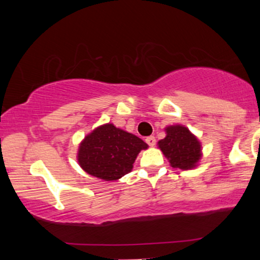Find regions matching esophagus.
<instances>
[{
	"label": "esophagus",
	"mask_w": 260,
	"mask_h": 260,
	"mask_svg": "<svg viewBox=\"0 0 260 260\" xmlns=\"http://www.w3.org/2000/svg\"><path fill=\"white\" fill-rule=\"evenodd\" d=\"M145 142H147V143L150 145V147H154V145L156 144V140H155V137L154 136H149V137H147V140H145Z\"/></svg>",
	"instance_id": "obj_1"
}]
</instances>
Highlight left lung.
Wrapping results in <instances>:
<instances>
[{
    "mask_svg": "<svg viewBox=\"0 0 260 260\" xmlns=\"http://www.w3.org/2000/svg\"><path fill=\"white\" fill-rule=\"evenodd\" d=\"M166 137L158 141V148L173 168L188 170L197 168L202 157L199 138L187 126L175 124L166 129Z\"/></svg>",
    "mask_w": 260,
    "mask_h": 260,
    "instance_id": "left-lung-1",
    "label": "left lung"
}]
</instances>
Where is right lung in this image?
<instances>
[{
	"mask_svg": "<svg viewBox=\"0 0 260 260\" xmlns=\"http://www.w3.org/2000/svg\"><path fill=\"white\" fill-rule=\"evenodd\" d=\"M145 149L148 144L140 137L106 123L92 130L80 142L77 159L88 175L116 181L133 170L137 155Z\"/></svg>",
	"mask_w": 260,
	"mask_h": 260,
	"instance_id": "obj_1",
	"label": "right lung"
}]
</instances>
